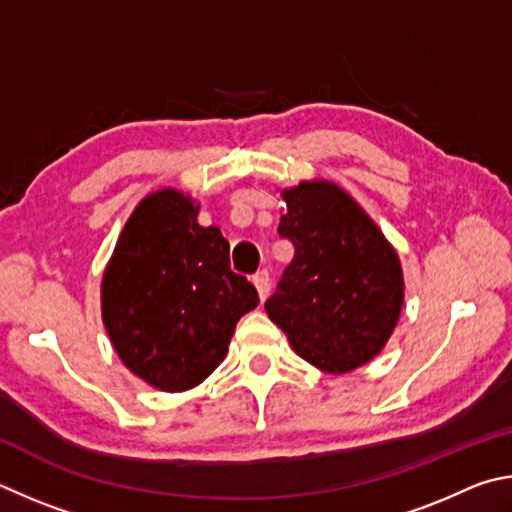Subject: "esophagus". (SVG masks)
Wrapping results in <instances>:
<instances>
[{"label": "esophagus", "instance_id": "obj_1", "mask_svg": "<svg viewBox=\"0 0 512 512\" xmlns=\"http://www.w3.org/2000/svg\"><path fill=\"white\" fill-rule=\"evenodd\" d=\"M251 281H254V288L258 292V299L265 301L267 294H270V272L261 270L258 274H254V279H251Z\"/></svg>", "mask_w": 512, "mask_h": 512}]
</instances>
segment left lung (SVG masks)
Returning a JSON list of instances; mask_svg holds the SVG:
<instances>
[{
  "instance_id": "8db88e82",
  "label": "left lung",
  "mask_w": 512,
  "mask_h": 512,
  "mask_svg": "<svg viewBox=\"0 0 512 512\" xmlns=\"http://www.w3.org/2000/svg\"><path fill=\"white\" fill-rule=\"evenodd\" d=\"M279 233L294 258L265 310L294 353L348 373L382 353L405 303L398 251L355 197L328 179L283 188Z\"/></svg>"
}]
</instances>
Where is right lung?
<instances>
[{
    "label": "right lung",
    "instance_id": "add662e5",
    "mask_svg": "<svg viewBox=\"0 0 512 512\" xmlns=\"http://www.w3.org/2000/svg\"><path fill=\"white\" fill-rule=\"evenodd\" d=\"M200 204L159 188L134 206L101 281V315L116 355L152 389L202 384L227 357L256 288L229 267V242L197 222Z\"/></svg>",
    "mask_w": 512,
    "mask_h": 512
}]
</instances>
